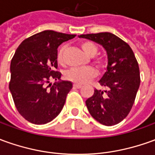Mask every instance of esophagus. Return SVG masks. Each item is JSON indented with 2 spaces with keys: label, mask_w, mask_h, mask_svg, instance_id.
I'll use <instances>...</instances> for the list:
<instances>
[{
  "label": "esophagus",
  "mask_w": 155,
  "mask_h": 155,
  "mask_svg": "<svg viewBox=\"0 0 155 155\" xmlns=\"http://www.w3.org/2000/svg\"><path fill=\"white\" fill-rule=\"evenodd\" d=\"M73 87L75 88H81L83 86L81 85V84H73Z\"/></svg>",
  "instance_id": "obj_1"
}]
</instances>
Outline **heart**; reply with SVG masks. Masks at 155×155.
I'll list each match as a JSON object with an SVG mask.
<instances>
[{"label": "heart", "instance_id": "obj_1", "mask_svg": "<svg viewBox=\"0 0 155 155\" xmlns=\"http://www.w3.org/2000/svg\"><path fill=\"white\" fill-rule=\"evenodd\" d=\"M80 46L83 49V51L85 52V54H87L88 56H91V57L94 56L99 51L97 45L94 43H93L92 41H84L81 43ZM66 50H67L66 45H62L58 51L57 61L60 64L64 63V53H65ZM94 61L99 65L102 63V61L98 58L94 60ZM96 76H97V71L94 68L91 67H73L69 71H67V72L66 73L67 79L77 84H85L89 80L95 78Z\"/></svg>", "mask_w": 155, "mask_h": 155}]
</instances>
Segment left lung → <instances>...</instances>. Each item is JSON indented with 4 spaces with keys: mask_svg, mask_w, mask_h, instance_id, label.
Listing matches in <instances>:
<instances>
[{
    "mask_svg": "<svg viewBox=\"0 0 155 155\" xmlns=\"http://www.w3.org/2000/svg\"><path fill=\"white\" fill-rule=\"evenodd\" d=\"M104 47L107 54L106 71L100 80L108 90L94 89L86 100L88 111L97 121L104 126L118 124L133 107L140 85L139 67L133 50L122 39L111 33L79 35Z\"/></svg>",
    "mask_w": 155,
    "mask_h": 155,
    "instance_id": "8db88e82",
    "label": "left lung"
}]
</instances>
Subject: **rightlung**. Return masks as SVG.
<instances>
[{
	"instance_id": "obj_1",
	"label": "right lung",
	"mask_w": 155,
	"mask_h": 155,
	"mask_svg": "<svg viewBox=\"0 0 155 155\" xmlns=\"http://www.w3.org/2000/svg\"><path fill=\"white\" fill-rule=\"evenodd\" d=\"M67 35L45 30L24 39L11 61L9 89L19 114L31 123L46 124L63 108L70 81H61L57 69V48L73 39ZM51 79L58 80L54 84ZM47 83L50 84L46 86Z\"/></svg>"
}]
</instances>
